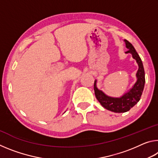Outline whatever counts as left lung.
<instances>
[{"label": "left lung", "instance_id": "1", "mask_svg": "<svg viewBox=\"0 0 158 158\" xmlns=\"http://www.w3.org/2000/svg\"><path fill=\"white\" fill-rule=\"evenodd\" d=\"M124 42L126 48L128 49L125 53H130L139 66L138 70L136 73L137 81L135 84L121 97L115 98L106 95L102 90L98 89L97 87V80H95L94 83L95 95L99 102L106 109L115 113H124L132 108L139 101L145 84V73L141 58L130 42L127 40H124Z\"/></svg>", "mask_w": 158, "mask_h": 158}]
</instances>
